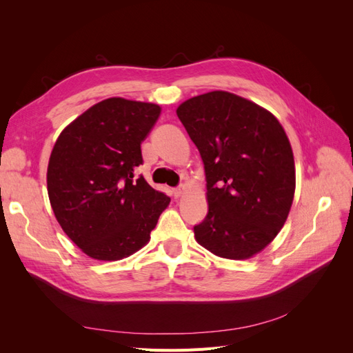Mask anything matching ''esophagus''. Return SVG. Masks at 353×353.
I'll return each instance as SVG.
<instances>
[{
    "label": "esophagus",
    "mask_w": 353,
    "mask_h": 353,
    "mask_svg": "<svg viewBox=\"0 0 353 353\" xmlns=\"http://www.w3.org/2000/svg\"><path fill=\"white\" fill-rule=\"evenodd\" d=\"M184 191H185V187H184V185H179L178 188H175V190H174V197H175V199L181 197V196L184 194Z\"/></svg>",
    "instance_id": "obj_1"
}]
</instances>
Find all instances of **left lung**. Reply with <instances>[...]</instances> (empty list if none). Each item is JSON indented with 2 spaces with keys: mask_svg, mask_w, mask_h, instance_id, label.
Wrapping results in <instances>:
<instances>
[{
  "mask_svg": "<svg viewBox=\"0 0 353 353\" xmlns=\"http://www.w3.org/2000/svg\"><path fill=\"white\" fill-rule=\"evenodd\" d=\"M206 174L208 215L196 241L219 258L243 261L262 252L290 212L296 169L276 117L248 99L210 91L176 109Z\"/></svg>",
  "mask_w": 353,
  "mask_h": 353,
  "instance_id": "1",
  "label": "left lung"
}]
</instances>
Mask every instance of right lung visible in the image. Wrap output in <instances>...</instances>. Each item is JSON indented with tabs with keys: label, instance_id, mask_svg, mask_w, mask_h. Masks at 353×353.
<instances>
[{
	"label": "right lung",
	"instance_id": "right-lung-1",
	"mask_svg": "<svg viewBox=\"0 0 353 353\" xmlns=\"http://www.w3.org/2000/svg\"><path fill=\"white\" fill-rule=\"evenodd\" d=\"M162 108L105 99L63 130L52 147L47 190L60 227L97 261H121L150 241L170 199L135 178L141 143Z\"/></svg>",
	"mask_w": 353,
	"mask_h": 353
}]
</instances>
